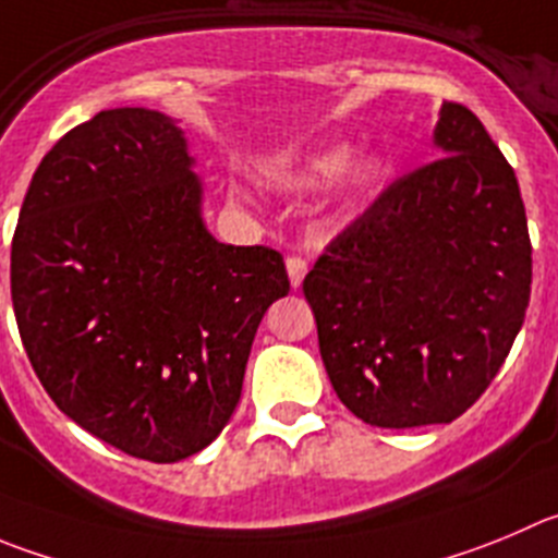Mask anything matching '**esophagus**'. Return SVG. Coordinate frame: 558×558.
Segmentation results:
<instances>
[{
	"instance_id": "34e87169",
	"label": "esophagus",
	"mask_w": 558,
	"mask_h": 558,
	"mask_svg": "<svg viewBox=\"0 0 558 558\" xmlns=\"http://www.w3.org/2000/svg\"><path fill=\"white\" fill-rule=\"evenodd\" d=\"M306 270H310V265H306L304 257H288V274H290V284L293 288H301V282H304Z\"/></svg>"
}]
</instances>
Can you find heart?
<instances>
[{"mask_svg":"<svg viewBox=\"0 0 558 558\" xmlns=\"http://www.w3.org/2000/svg\"><path fill=\"white\" fill-rule=\"evenodd\" d=\"M342 163H344V150H337V147H333V150H320L317 156H312L299 172L284 174L282 183L288 185V189H310V185L337 174L339 169H342ZM348 174H350V183L355 185L367 183V180L373 178V161L362 158V161L350 163Z\"/></svg>","mask_w":558,"mask_h":558,"instance_id":"obj_1","label":"heart"}]
</instances>
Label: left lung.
Wrapping results in <instances>:
<instances>
[{
    "mask_svg": "<svg viewBox=\"0 0 558 558\" xmlns=\"http://www.w3.org/2000/svg\"><path fill=\"white\" fill-rule=\"evenodd\" d=\"M435 147L441 158L380 191L304 279L333 391L373 427L469 411L532 295L526 208L507 158L454 100H444Z\"/></svg>",
    "mask_w": 558,
    "mask_h": 558,
    "instance_id": "obj_1",
    "label": "left lung"
}]
</instances>
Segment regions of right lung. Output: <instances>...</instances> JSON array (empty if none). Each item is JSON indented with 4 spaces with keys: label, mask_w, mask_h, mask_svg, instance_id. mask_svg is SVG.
<instances>
[{
    "label": "right lung",
    "mask_w": 558,
    "mask_h": 558,
    "mask_svg": "<svg viewBox=\"0 0 558 558\" xmlns=\"http://www.w3.org/2000/svg\"><path fill=\"white\" fill-rule=\"evenodd\" d=\"M183 131L153 109L98 111L32 174L10 246V295L32 369L109 447L178 463L241 400L282 254L219 243Z\"/></svg>",
    "instance_id": "obj_1"
}]
</instances>
